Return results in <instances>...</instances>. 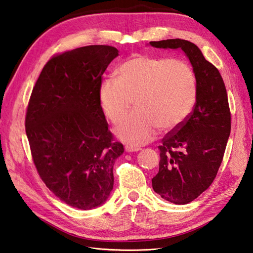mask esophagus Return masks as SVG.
Listing matches in <instances>:
<instances>
[{"instance_id":"34e87169","label":"esophagus","mask_w":253,"mask_h":253,"mask_svg":"<svg viewBox=\"0 0 253 253\" xmlns=\"http://www.w3.org/2000/svg\"><path fill=\"white\" fill-rule=\"evenodd\" d=\"M141 150V148L139 147H133V146H126V151H127V153H135V151H138Z\"/></svg>"}]
</instances>
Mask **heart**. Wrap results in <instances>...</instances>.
I'll return each mask as SVG.
<instances>
[{"instance_id":"b5f03b06","label":"heart","mask_w":253,"mask_h":253,"mask_svg":"<svg viewBox=\"0 0 253 253\" xmlns=\"http://www.w3.org/2000/svg\"><path fill=\"white\" fill-rule=\"evenodd\" d=\"M116 78L99 87L105 115L119 123L133 106L135 111L117 127V136L137 146L149 143L160 127L171 131L182 126L192 114L197 99V79L186 61L136 54L122 63Z\"/></svg>"}]
</instances>
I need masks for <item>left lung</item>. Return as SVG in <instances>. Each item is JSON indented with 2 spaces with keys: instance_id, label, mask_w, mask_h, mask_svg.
Listing matches in <instances>:
<instances>
[{
  "instance_id": "1",
  "label": "left lung",
  "mask_w": 253,
  "mask_h": 253,
  "mask_svg": "<svg viewBox=\"0 0 253 253\" xmlns=\"http://www.w3.org/2000/svg\"><path fill=\"white\" fill-rule=\"evenodd\" d=\"M157 48H181L186 54L197 79V99L182 126L162 138L159 146V172L153 188L162 198L186 205L214 181L231 133L226 87L221 74L194 43L170 39L151 41Z\"/></svg>"
}]
</instances>
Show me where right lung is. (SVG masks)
<instances>
[{
    "mask_svg": "<svg viewBox=\"0 0 253 253\" xmlns=\"http://www.w3.org/2000/svg\"><path fill=\"white\" fill-rule=\"evenodd\" d=\"M118 50L88 45L53 56L32 89L26 133L39 175L56 197L89 210L114 187L123 145L114 142L100 106L102 77Z\"/></svg>",
    "mask_w": 253,
    "mask_h": 253,
    "instance_id": "obj_1",
    "label": "right lung"
}]
</instances>
